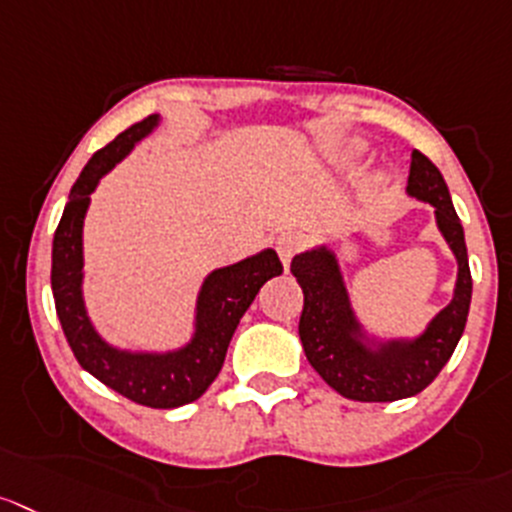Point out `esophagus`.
<instances>
[{"label": "esophagus", "instance_id": "obj_1", "mask_svg": "<svg viewBox=\"0 0 512 512\" xmlns=\"http://www.w3.org/2000/svg\"><path fill=\"white\" fill-rule=\"evenodd\" d=\"M301 238L296 233H279L276 236V251H279V259L284 264V269H289L291 259H294V253L299 251Z\"/></svg>", "mask_w": 512, "mask_h": 512}]
</instances>
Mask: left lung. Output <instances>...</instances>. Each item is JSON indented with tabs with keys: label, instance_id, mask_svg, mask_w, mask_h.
<instances>
[{
	"label": "left lung",
	"instance_id": "obj_1",
	"mask_svg": "<svg viewBox=\"0 0 512 512\" xmlns=\"http://www.w3.org/2000/svg\"><path fill=\"white\" fill-rule=\"evenodd\" d=\"M407 196L430 203L437 231L457 264L452 299L427 321L420 334L389 337L372 332L354 309L342 261L329 243H316L296 253L291 261V274L304 291L299 339L306 359L334 392L354 402L415 397L440 374L465 332L472 299L465 231L445 178L420 150H412Z\"/></svg>",
	"mask_w": 512,
	"mask_h": 512
}]
</instances>
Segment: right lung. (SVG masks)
<instances>
[{"label": "right lung", "mask_w": 512, "mask_h": 512, "mask_svg": "<svg viewBox=\"0 0 512 512\" xmlns=\"http://www.w3.org/2000/svg\"><path fill=\"white\" fill-rule=\"evenodd\" d=\"M160 128V115L140 120L97 150L72 186L52 241V296L57 319L80 367L123 397L153 410L196 402L226 359L238 321L261 286L284 271L274 248H261L231 266L206 274L193 306L191 337L170 349H128L110 344L95 329L85 304V246L82 228L90 196L120 160Z\"/></svg>", "instance_id": "right-lung-1"}]
</instances>
